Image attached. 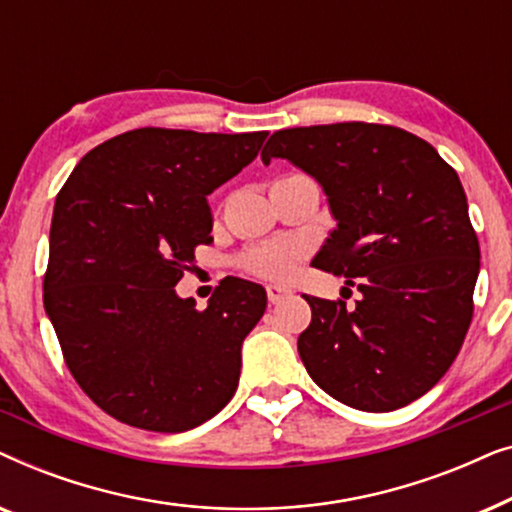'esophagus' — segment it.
Returning a JSON list of instances; mask_svg holds the SVG:
<instances>
[{
  "label": "esophagus",
  "mask_w": 512,
  "mask_h": 512,
  "mask_svg": "<svg viewBox=\"0 0 512 512\" xmlns=\"http://www.w3.org/2000/svg\"><path fill=\"white\" fill-rule=\"evenodd\" d=\"M265 291H268V300H270V303H279V300L289 298L291 293H293V291L289 289V286H282V284H270Z\"/></svg>",
  "instance_id": "esophagus-1"
}]
</instances>
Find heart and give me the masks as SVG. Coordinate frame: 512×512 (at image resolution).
<instances>
[{
  "label": "heart",
  "instance_id": "heart-1",
  "mask_svg": "<svg viewBox=\"0 0 512 512\" xmlns=\"http://www.w3.org/2000/svg\"><path fill=\"white\" fill-rule=\"evenodd\" d=\"M298 249L289 244H272V247H261L244 258V265L251 272L270 279H286L296 272L298 265Z\"/></svg>",
  "mask_w": 512,
  "mask_h": 512
}]
</instances>
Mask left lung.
Instances as JSON below:
<instances>
[{
    "label": "left lung",
    "mask_w": 512,
    "mask_h": 512,
    "mask_svg": "<svg viewBox=\"0 0 512 512\" xmlns=\"http://www.w3.org/2000/svg\"><path fill=\"white\" fill-rule=\"evenodd\" d=\"M261 158L289 160L321 186L335 228L312 263L361 291L356 307L305 296L307 373L363 412L417 401L457 359L473 317L480 247L457 172L424 139L375 123L277 130Z\"/></svg>",
    "instance_id": "8db88e82"
}]
</instances>
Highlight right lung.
I'll return each mask as SVG.
<instances>
[{"label": "right lung", "instance_id": "obj_1", "mask_svg": "<svg viewBox=\"0 0 512 512\" xmlns=\"http://www.w3.org/2000/svg\"><path fill=\"white\" fill-rule=\"evenodd\" d=\"M268 132L139 128L95 146L55 198L44 307L67 368L118 422L179 433L233 398L261 284L226 277L205 310L174 286L212 242L207 195Z\"/></svg>", "mask_w": 512, "mask_h": 512}]
</instances>
